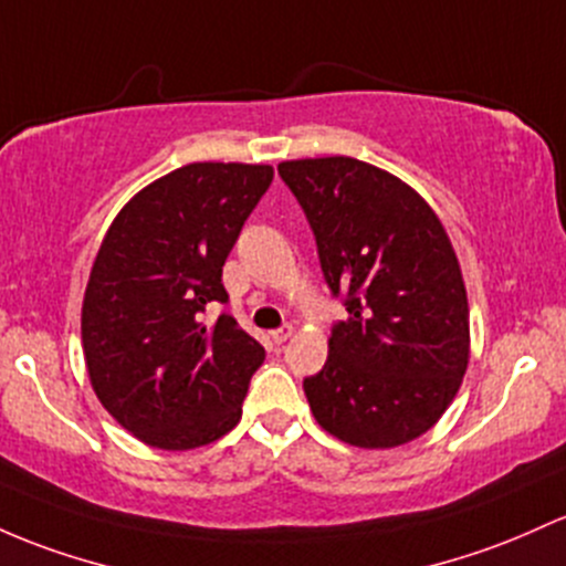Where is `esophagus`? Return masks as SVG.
Returning <instances> with one entry per match:
<instances>
[{
	"mask_svg": "<svg viewBox=\"0 0 566 566\" xmlns=\"http://www.w3.org/2000/svg\"><path fill=\"white\" fill-rule=\"evenodd\" d=\"M290 335H293V325H284V327H279V331H273L271 338H273V344H284Z\"/></svg>",
	"mask_w": 566,
	"mask_h": 566,
	"instance_id": "1",
	"label": "esophagus"
}]
</instances>
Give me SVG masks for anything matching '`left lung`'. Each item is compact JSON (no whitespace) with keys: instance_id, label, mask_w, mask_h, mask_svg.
Instances as JSON below:
<instances>
[{"instance_id":"8db88e82","label":"left lung","mask_w":566,"mask_h":566,"mask_svg":"<svg viewBox=\"0 0 566 566\" xmlns=\"http://www.w3.org/2000/svg\"><path fill=\"white\" fill-rule=\"evenodd\" d=\"M279 174L349 312L327 363L303 378L314 419L359 449L419 438L451 406L470 357L468 293L438 214L402 179L346 155L284 160Z\"/></svg>"}]
</instances>
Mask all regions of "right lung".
Instances as JSON below:
<instances>
[{"mask_svg":"<svg viewBox=\"0 0 566 566\" xmlns=\"http://www.w3.org/2000/svg\"><path fill=\"white\" fill-rule=\"evenodd\" d=\"M273 179L271 166L188 164L139 190L102 241L83 301V352L102 406L142 443L188 451L231 432L265 349L209 303Z\"/></svg>","mask_w":566,"mask_h":566,"instance_id":"right-lung-1","label":"right lung"}]
</instances>
